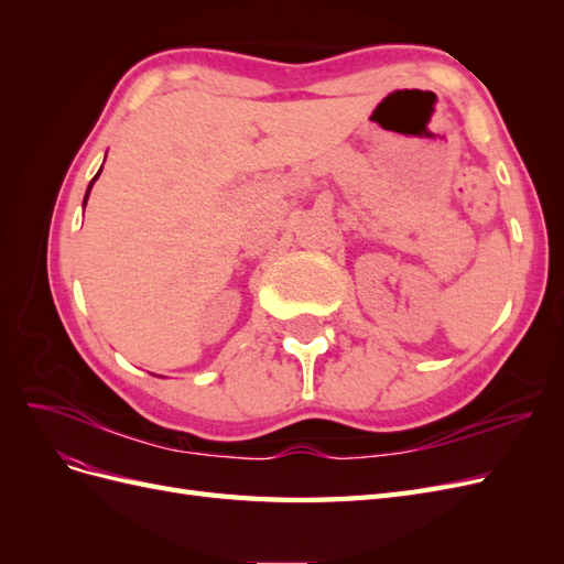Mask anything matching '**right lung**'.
<instances>
[{
  "instance_id": "obj_1",
  "label": "right lung",
  "mask_w": 564,
  "mask_h": 564,
  "mask_svg": "<svg viewBox=\"0 0 564 564\" xmlns=\"http://www.w3.org/2000/svg\"><path fill=\"white\" fill-rule=\"evenodd\" d=\"M100 169H104V166H100ZM100 169H98V174L91 178V183H89V187H87V195H84V204H87V199H89V193H91V187H94V181L100 176Z\"/></svg>"
}]
</instances>
